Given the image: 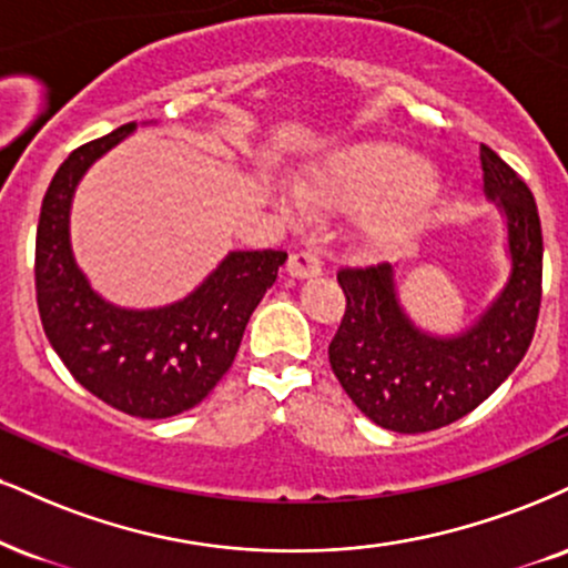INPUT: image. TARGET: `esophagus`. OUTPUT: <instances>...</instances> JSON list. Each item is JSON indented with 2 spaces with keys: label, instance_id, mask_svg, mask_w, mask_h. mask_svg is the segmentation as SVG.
I'll return each mask as SVG.
<instances>
[{
  "label": "esophagus",
  "instance_id": "obj_1",
  "mask_svg": "<svg viewBox=\"0 0 568 568\" xmlns=\"http://www.w3.org/2000/svg\"><path fill=\"white\" fill-rule=\"evenodd\" d=\"M288 272L293 277H314L323 272V258H320L314 251L302 248L288 258Z\"/></svg>",
  "mask_w": 568,
  "mask_h": 568
}]
</instances>
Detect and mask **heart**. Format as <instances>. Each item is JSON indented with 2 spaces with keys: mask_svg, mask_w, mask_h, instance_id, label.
I'll return each instance as SVG.
<instances>
[{
  "mask_svg": "<svg viewBox=\"0 0 568 568\" xmlns=\"http://www.w3.org/2000/svg\"><path fill=\"white\" fill-rule=\"evenodd\" d=\"M302 190L317 203H375L367 235L392 243L418 222L434 195V180L426 174V163L407 148L378 142L346 150L325 172L306 174Z\"/></svg>",
  "mask_w": 568,
  "mask_h": 568,
  "instance_id": "b5f03b06",
  "label": "heart"
}]
</instances>
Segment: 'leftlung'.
Instances as JSON below:
<instances>
[{"mask_svg":"<svg viewBox=\"0 0 568 568\" xmlns=\"http://www.w3.org/2000/svg\"><path fill=\"white\" fill-rule=\"evenodd\" d=\"M481 169L489 197L508 216L514 275L479 325L460 338H432L402 314L386 262L336 272L346 310L327 357L354 405L388 432H434L468 415L516 371L535 338L542 302L535 195L487 145Z\"/></svg>","mask_w":568,"mask_h":568,"instance_id":"8db88e82","label":"left lung"}]
</instances>
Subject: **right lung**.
Segmentation results:
<instances>
[{
    "instance_id": "obj_1",
    "label": "right lung",
    "mask_w": 568,
    "mask_h": 568,
    "mask_svg": "<svg viewBox=\"0 0 568 568\" xmlns=\"http://www.w3.org/2000/svg\"><path fill=\"white\" fill-rule=\"evenodd\" d=\"M136 124L73 150L54 172L37 227L33 283L42 327L68 373L121 413L172 418L209 396L235 362L245 325L277 280L285 251H232L180 304L126 312L94 296L68 245V206L89 163Z\"/></svg>"
}]
</instances>
